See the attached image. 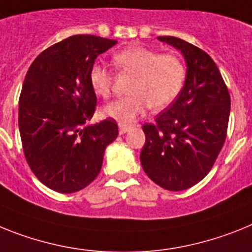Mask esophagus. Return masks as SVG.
Returning <instances> with one entry per match:
<instances>
[{
  "instance_id": "esophagus-1",
  "label": "esophagus",
  "mask_w": 252,
  "mask_h": 252,
  "mask_svg": "<svg viewBox=\"0 0 252 252\" xmlns=\"http://www.w3.org/2000/svg\"><path fill=\"white\" fill-rule=\"evenodd\" d=\"M129 130V126H126V124H119V133L120 134H124Z\"/></svg>"
}]
</instances>
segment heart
<instances>
[{
    "label": "heart",
    "mask_w": 252,
    "mask_h": 252,
    "mask_svg": "<svg viewBox=\"0 0 252 252\" xmlns=\"http://www.w3.org/2000/svg\"><path fill=\"white\" fill-rule=\"evenodd\" d=\"M120 74L134 75L129 96L107 103L103 115L129 124L146 110L165 109L177 98L186 80V65L173 54H158L145 47H128L114 56ZM90 84L94 94L103 98L111 94L114 74L106 65L96 63L90 69Z\"/></svg>",
    "instance_id": "obj_1"
}]
</instances>
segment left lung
Here are the masks:
<instances>
[{
	"mask_svg": "<svg viewBox=\"0 0 252 252\" xmlns=\"http://www.w3.org/2000/svg\"><path fill=\"white\" fill-rule=\"evenodd\" d=\"M179 50L187 64L185 86L174 102L142 126L141 164L168 191H183L206 177L227 137L230 96L213 59L181 38L158 37Z\"/></svg>",
	"mask_w": 252,
	"mask_h": 252,
	"instance_id": "left-lung-1",
	"label": "left lung"
}]
</instances>
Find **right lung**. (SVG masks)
Masks as SVG:
<instances>
[{
	"label": "right lung",
	"instance_id": "right-lung-1",
	"mask_svg": "<svg viewBox=\"0 0 252 252\" xmlns=\"http://www.w3.org/2000/svg\"><path fill=\"white\" fill-rule=\"evenodd\" d=\"M115 39L78 34L52 44L32 63L19 98V130L29 168L60 193L94 181L105 149L118 137L109 118L88 124L97 105L90 69Z\"/></svg>",
	"mask_w": 252,
	"mask_h": 252
}]
</instances>
